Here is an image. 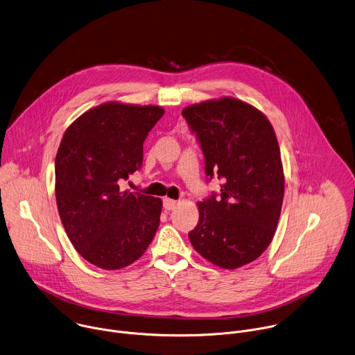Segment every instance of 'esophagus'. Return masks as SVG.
<instances>
[{
    "label": "esophagus",
    "mask_w": 355,
    "mask_h": 355,
    "mask_svg": "<svg viewBox=\"0 0 355 355\" xmlns=\"http://www.w3.org/2000/svg\"><path fill=\"white\" fill-rule=\"evenodd\" d=\"M178 204H179V201H176V200L164 198V207H165V209H175Z\"/></svg>",
    "instance_id": "34e87169"
}]
</instances>
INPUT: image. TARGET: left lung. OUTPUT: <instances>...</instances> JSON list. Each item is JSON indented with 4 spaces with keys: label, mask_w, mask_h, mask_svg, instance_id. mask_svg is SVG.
<instances>
[{
    "label": "left lung",
    "mask_w": 355,
    "mask_h": 355,
    "mask_svg": "<svg viewBox=\"0 0 355 355\" xmlns=\"http://www.w3.org/2000/svg\"><path fill=\"white\" fill-rule=\"evenodd\" d=\"M196 132L209 179H224L221 197L197 202L200 218L189 239L217 267L235 270L271 243L284 198V169L274 128L254 106L232 98L182 110Z\"/></svg>",
    "instance_id": "1"
}]
</instances>
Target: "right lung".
Listing matches in <instances>:
<instances>
[{
	"instance_id": "add662e5",
	"label": "right lung",
	"mask_w": 355,
	"mask_h": 355,
	"mask_svg": "<svg viewBox=\"0 0 355 355\" xmlns=\"http://www.w3.org/2000/svg\"><path fill=\"white\" fill-rule=\"evenodd\" d=\"M165 110L106 102L68 125L55 155V201L68 239L91 264L119 270L144 254L162 200L121 191L143 164V144Z\"/></svg>"
}]
</instances>
